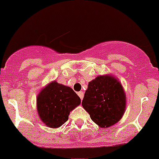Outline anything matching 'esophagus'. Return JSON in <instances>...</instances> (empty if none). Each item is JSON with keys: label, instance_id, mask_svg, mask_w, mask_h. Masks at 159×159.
Segmentation results:
<instances>
[{"label": "esophagus", "instance_id": "esophagus-1", "mask_svg": "<svg viewBox=\"0 0 159 159\" xmlns=\"http://www.w3.org/2000/svg\"><path fill=\"white\" fill-rule=\"evenodd\" d=\"M78 95L80 96V99L83 100V98H84V94L83 91H80V92H78Z\"/></svg>", "mask_w": 159, "mask_h": 159}]
</instances>
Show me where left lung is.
<instances>
[{
	"instance_id": "obj_1",
	"label": "left lung",
	"mask_w": 159,
	"mask_h": 159,
	"mask_svg": "<svg viewBox=\"0 0 159 159\" xmlns=\"http://www.w3.org/2000/svg\"><path fill=\"white\" fill-rule=\"evenodd\" d=\"M125 103L121 84L111 75H99L88 84L82 106L94 123L108 128L120 120Z\"/></svg>"
}]
</instances>
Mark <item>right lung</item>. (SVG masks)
<instances>
[{"label": "right lung", "instance_id": "1", "mask_svg": "<svg viewBox=\"0 0 159 159\" xmlns=\"http://www.w3.org/2000/svg\"><path fill=\"white\" fill-rule=\"evenodd\" d=\"M80 97L71 87L53 81L38 95V112L42 121L54 129L68 120L70 111L80 104Z\"/></svg>", "mask_w": 159, "mask_h": 159}]
</instances>
